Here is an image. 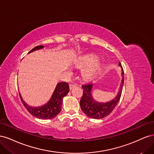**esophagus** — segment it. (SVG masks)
Returning <instances> with one entry per match:
<instances>
[{"label":"esophagus","instance_id":"1","mask_svg":"<svg viewBox=\"0 0 154 154\" xmlns=\"http://www.w3.org/2000/svg\"><path fill=\"white\" fill-rule=\"evenodd\" d=\"M76 86V84H74V83H71V84L69 85V87H70V89H72V88H74Z\"/></svg>","mask_w":154,"mask_h":154}]
</instances>
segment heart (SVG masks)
<instances>
[{
    "label": "heart",
    "instance_id": "heart-1",
    "mask_svg": "<svg viewBox=\"0 0 154 154\" xmlns=\"http://www.w3.org/2000/svg\"><path fill=\"white\" fill-rule=\"evenodd\" d=\"M78 67L87 66L82 72V76L88 79L94 76L98 72L103 66L101 60L96 58V56L94 54H86L83 55L75 63Z\"/></svg>",
    "mask_w": 154,
    "mask_h": 154
}]
</instances>
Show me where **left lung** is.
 I'll return each mask as SVG.
<instances>
[{
    "mask_svg": "<svg viewBox=\"0 0 154 154\" xmlns=\"http://www.w3.org/2000/svg\"><path fill=\"white\" fill-rule=\"evenodd\" d=\"M119 66L122 69L123 78L118 94L113 100L106 102V103L97 102L94 100L92 96L91 91L93 87L92 83H87V84L82 85V87L83 89V96L80 100V104L81 109L88 117L94 119L103 118L109 115L118 103L121 96H122L123 86L124 84V72L120 62H119Z\"/></svg>",
    "mask_w": 154,
    "mask_h": 154,
    "instance_id": "8db88e82",
    "label": "left lung"
}]
</instances>
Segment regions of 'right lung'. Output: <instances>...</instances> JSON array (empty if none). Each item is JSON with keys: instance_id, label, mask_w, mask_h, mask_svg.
Masks as SVG:
<instances>
[{"instance_id": "add662e5", "label": "right lung", "mask_w": 154, "mask_h": 154, "mask_svg": "<svg viewBox=\"0 0 154 154\" xmlns=\"http://www.w3.org/2000/svg\"><path fill=\"white\" fill-rule=\"evenodd\" d=\"M44 48L43 45H38L31 49L28 53L36 50L41 49ZM69 92V86L66 82H60L57 85L51 99L47 103L40 106L32 107L27 105L23 100L20 93L19 95L23 105L27 111L35 117L42 119H50L56 117L61 111L62 100Z\"/></svg>"}]
</instances>
